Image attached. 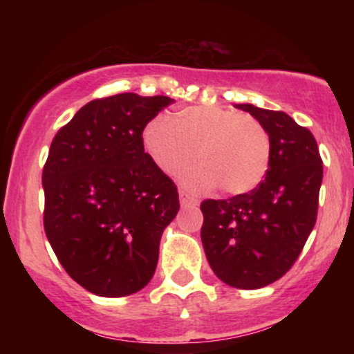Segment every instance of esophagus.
Returning a JSON list of instances; mask_svg holds the SVG:
<instances>
[{
  "instance_id": "34e87169",
  "label": "esophagus",
  "mask_w": 354,
  "mask_h": 354,
  "mask_svg": "<svg viewBox=\"0 0 354 354\" xmlns=\"http://www.w3.org/2000/svg\"><path fill=\"white\" fill-rule=\"evenodd\" d=\"M180 203L181 206H196L198 200L194 196H191L186 191H180Z\"/></svg>"
}]
</instances>
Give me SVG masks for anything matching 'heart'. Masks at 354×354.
<instances>
[{
  "instance_id": "obj_1",
  "label": "heart",
  "mask_w": 354,
  "mask_h": 354,
  "mask_svg": "<svg viewBox=\"0 0 354 354\" xmlns=\"http://www.w3.org/2000/svg\"><path fill=\"white\" fill-rule=\"evenodd\" d=\"M146 153L168 176L200 168L185 181L193 188L221 186L228 194H245L265 180L271 141L265 126L236 109L206 104L180 109L171 121L154 118L143 131Z\"/></svg>"
}]
</instances>
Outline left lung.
I'll list each match as a JSON object with an SVG mask.
<instances>
[{"label": "left lung", "mask_w": 354, "mask_h": 354, "mask_svg": "<svg viewBox=\"0 0 354 354\" xmlns=\"http://www.w3.org/2000/svg\"><path fill=\"white\" fill-rule=\"evenodd\" d=\"M268 131L266 178L250 193L201 203V241L211 270L239 290H258L286 274L318 214L323 161L308 128L283 111L236 104Z\"/></svg>", "instance_id": "left-lung-1"}]
</instances>
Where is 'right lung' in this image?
<instances>
[{
	"label": "right lung",
	"instance_id": "right-lung-1",
	"mask_svg": "<svg viewBox=\"0 0 354 354\" xmlns=\"http://www.w3.org/2000/svg\"><path fill=\"white\" fill-rule=\"evenodd\" d=\"M171 103L136 93L93 100L53 138L44 231L61 266L89 293L120 298L153 278L180 200L145 153L143 129Z\"/></svg>",
	"mask_w": 354,
	"mask_h": 354
}]
</instances>
